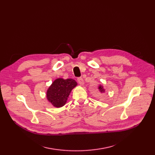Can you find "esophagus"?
<instances>
[{"label":"esophagus","instance_id":"34e87169","mask_svg":"<svg viewBox=\"0 0 155 155\" xmlns=\"http://www.w3.org/2000/svg\"><path fill=\"white\" fill-rule=\"evenodd\" d=\"M77 81H78V83L80 84V85H83V84H84V80H83V79L81 77L78 78Z\"/></svg>","mask_w":155,"mask_h":155}]
</instances>
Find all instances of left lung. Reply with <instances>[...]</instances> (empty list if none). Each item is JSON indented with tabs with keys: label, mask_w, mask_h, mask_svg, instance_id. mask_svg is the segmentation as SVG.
Returning <instances> with one entry per match:
<instances>
[{
	"label": "left lung",
	"mask_w": 155,
	"mask_h": 155,
	"mask_svg": "<svg viewBox=\"0 0 155 155\" xmlns=\"http://www.w3.org/2000/svg\"><path fill=\"white\" fill-rule=\"evenodd\" d=\"M98 89H99L100 91V92H101V93H103V92H104V91H105L104 89L103 88V86H101V85H99V87H98Z\"/></svg>",
	"instance_id": "8db88e82"
}]
</instances>
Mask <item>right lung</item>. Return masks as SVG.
Wrapping results in <instances>:
<instances>
[{"label":"right lung","instance_id":"add662e5","mask_svg":"<svg viewBox=\"0 0 155 155\" xmlns=\"http://www.w3.org/2000/svg\"><path fill=\"white\" fill-rule=\"evenodd\" d=\"M77 83L72 78L55 80L46 92L47 99L55 107H61L67 102L68 96Z\"/></svg>","mask_w":155,"mask_h":155}]
</instances>
